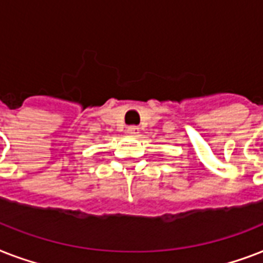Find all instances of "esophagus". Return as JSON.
<instances>
[{"label": "esophagus", "mask_w": 263, "mask_h": 263, "mask_svg": "<svg viewBox=\"0 0 263 263\" xmlns=\"http://www.w3.org/2000/svg\"><path fill=\"white\" fill-rule=\"evenodd\" d=\"M127 134L131 136H136L139 134V128L136 127V125H132V127H128L127 129Z\"/></svg>", "instance_id": "34e87169"}]
</instances>
